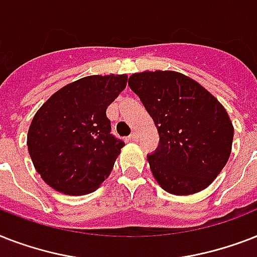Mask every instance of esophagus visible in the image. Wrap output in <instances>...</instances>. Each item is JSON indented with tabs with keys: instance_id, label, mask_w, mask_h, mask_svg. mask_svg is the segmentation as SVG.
<instances>
[{
	"instance_id": "esophagus-1",
	"label": "esophagus",
	"mask_w": 257,
	"mask_h": 257,
	"mask_svg": "<svg viewBox=\"0 0 257 257\" xmlns=\"http://www.w3.org/2000/svg\"><path fill=\"white\" fill-rule=\"evenodd\" d=\"M129 140L131 141H139V132H133L131 136H129Z\"/></svg>"
}]
</instances>
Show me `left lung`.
I'll use <instances>...</instances> for the list:
<instances>
[{
	"label": "left lung",
	"instance_id": "obj_1",
	"mask_svg": "<svg viewBox=\"0 0 257 257\" xmlns=\"http://www.w3.org/2000/svg\"><path fill=\"white\" fill-rule=\"evenodd\" d=\"M160 136L148 161L155 179L172 195L203 191L231 155L233 126L224 106L199 82L172 70L132 74Z\"/></svg>",
	"mask_w": 257,
	"mask_h": 257
}]
</instances>
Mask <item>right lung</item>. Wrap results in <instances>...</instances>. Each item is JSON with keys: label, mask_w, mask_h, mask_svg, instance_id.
<instances>
[{"label": "right lung", "mask_w": 257, "mask_h": 257, "mask_svg": "<svg viewBox=\"0 0 257 257\" xmlns=\"http://www.w3.org/2000/svg\"><path fill=\"white\" fill-rule=\"evenodd\" d=\"M128 76H88L54 93L32 120L28 149L48 185L85 195L112 172L124 141L110 133L106 108L126 86Z\"/></svg>", "instance_id": "right-lung-1"}]
</instances>
